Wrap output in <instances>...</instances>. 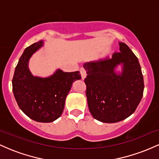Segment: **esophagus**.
I'll return each instance as SVG.
<instances>
[{
	"mask_svg": "<svg viewBox=\"0 0 159 159\" xmlns=\"http://www.w3.org/2000/svg\"><path fill=\"white\" fill-rule=\"evenodd\" d=\"M80 72H81V75L82 79L84 80L86 78V76H87V73H86L85 69H83V68H81V69H80Z\"/></svg>",
	"mask_w": 159,
	"mask_h": 159,
	"instance_id": "obj_1",
	"label": "esophagus"
}]
</instances>
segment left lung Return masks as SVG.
<instances>
[{
    "label": "left lung",
    "mask_w": 159,
    "mask_h": 159,
    "mask_svg": "<svg viewBox=\"0 0 159 159\" xmlns=\"http://www.w3.org/2000/svg\"><path fill=\"white\" fill-rule=\"evenodd\" d=\"M120 52L84 64L90 112L96 120L114 123L126 119L136 110L144 83L138 57L126 44L119 43ZM118 65L121 72H116Z\"/></svg>",
    "instance_id": "8db88e82"
}]
</instances>
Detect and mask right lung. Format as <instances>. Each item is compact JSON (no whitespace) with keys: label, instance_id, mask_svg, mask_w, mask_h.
Here are the masks:
<instances>
[{"label":"right lung","instance_id":"obj_1","mask_svg":"<svg viewBox=\"0 0 159 159\" xmlns=\"http://www.w3.org/2000/svg\"><path fill=\"white\" fill-rule=\"evenodd\" d=\"M43 43L40 40L24 51L12 78V91L20 109L28 117L39 123H51L61 116L72 84L81 76L78 71L64 72L60 69L46 78L33 75L29 61Z\"/></svg>","mask_w":159,"mask_h":159}]
</instances>
